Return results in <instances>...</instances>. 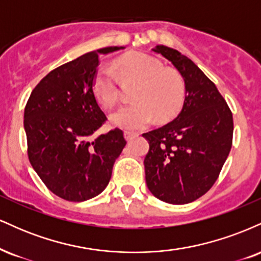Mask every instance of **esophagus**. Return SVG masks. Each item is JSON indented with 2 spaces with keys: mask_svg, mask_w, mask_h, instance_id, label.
Listing matches in <instances>:
<instances>
[{
  "mask_svg": "<svg viewBox=\"0 0 261 261\" xmlns=\"http://www.w3.org/2000/svg\"><path fill=\"white\" fill-rule=\"evenodd\" d=\"M124 136H125V139H126L127 141H130V140H133L134 137H136L137 134L136 133H131V131H125Z\"/></svg>",
  "mask_w": 261,
  "mask_h": 261,
  "instance_id": "1",
  "label": "esophagus"
}]
</instances>
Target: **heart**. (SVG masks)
Masks as SVG:
<instances>
[{"label":"heart","instance_id":"1","mask_svg":"<svg viewBox=\"0 0 261 261\" xmlns=\"http://www.w3.org/2000/svg\"><path fill=\"white\" fill-rule=\"evenodd\" d=\"M116 70L125 83H137L133 94L135 104L122 107L110 120L128 130H141L155 118L167 121L180 112L185 99L184 81L175 71L167 70L160 60L147 54H134L116 61ZM98 101L112 108L120 99V87L112 68L100 66L93 80Z\"/></svg>","mask_w":261,"mask_h":261}]
</instances>
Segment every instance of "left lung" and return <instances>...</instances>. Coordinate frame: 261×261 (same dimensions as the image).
<instances>
[{
    "instance_id": "left-lung-1",
    "label": "left lung",
    "mask_w": 261,
    "mask_h": 261,
    "mask_svg": "<svg viewBox=\"0 0 261 261\" xmlns=\"http://www.w3.org/2000/svg\"><path fill=\"white\" fill-rule=\"evenodd\" d=\"M185 83L181 112L173 121L142 136L148 141L146 184L157 199L173 205L195 201L217 180L233 139V116L215 83L187 56L157 45Z\"/></svg>"
}]
</instances>
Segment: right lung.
I'll use <instances>...</instances> for the list:
<instances>
[{"label":"right lung","instance_id":"obj_1","mask_svg":"<svg viewBox=\"0 0 261 261\" xmlns=\"http://www.w3.org/2000/svg\"><path fill=\"white\" fill-rule=\"evenodd\" d=\"M120 49L103 47L61 65L38 83L27 101L29 162L46 188L67 201L99 195L126 145L118 127L97 134L107 116L93 92L99 55Z\"/></svg>","mask_w":261,"mask_h":261}]
</instances>
